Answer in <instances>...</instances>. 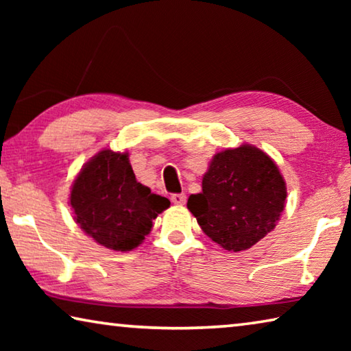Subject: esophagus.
<instances>
[{"mask_svg":"<svg viewBox=\"0 0 351 351\" xmlns=\"http://www.w3.org/2000/svg\"><path fill=\"white\" fill-rule=\"evenodd\" d=\"M170 199H171V203H173V204L182 206V204H186L187 197H186V193H173L170 197Z\"/></svg>","mask_w":351,"mask_h":351,"instance_id":"obj_1","label":"esophagus"}]
</instances>
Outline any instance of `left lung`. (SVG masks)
<instances>
[{
    "instance_id": "obj_1",
    "label": "left lung",
    "mask_w": 351,
    "mask_h": 351,
    "mask_svg": "<svg viewBox=\"0 0 351 351\" xmlns=\"http://www.w3.org/2000/svg\"><path fill=\"white\" fill-rule=\"evenodd\" d=\"M287 184L276 162L249 144L217 153L203 176V192L187 209L203 232L228 251H245L276 228Z\"/></svg>"
}]
</instances>
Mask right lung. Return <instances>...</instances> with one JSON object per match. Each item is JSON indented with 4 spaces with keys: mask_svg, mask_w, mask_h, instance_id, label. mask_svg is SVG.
I'll return each mask as SVG.
<instances>
[{
    "mask_svg": "<svg viewBox=\"0 0 351 351\" xmlns=\"http://www.w3.org/2000/svg\"><path fill=\"white\" fill-rule=\"evenodd\" d=\"M75 223L91 239L114 251L138 247L152 221L170 201L136 181L128 153L102 150L88 161L71 189Z\"/></svg>",
    "mask_w": 351,
    "mask_h": 351,
    "instance_id": "obj_1",
    "label": "right lung"
}]
</instances>
